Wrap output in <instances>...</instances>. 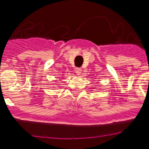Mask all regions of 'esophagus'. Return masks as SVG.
<instances>
[{"instance_id":"obj_1","label":"esophagus","mask_w":149,"mask_h":149,"mask_svg":"<svg viewBox=\"0 0 149 149\" xmlns=\"http://www.w3.org/2000/svg\"><path fill=\"white\" fill-rule=\"evenodd\" d=\"M75 72L77 75H80V74H81V68H76Z\"/></svg>"}]
</instances>
